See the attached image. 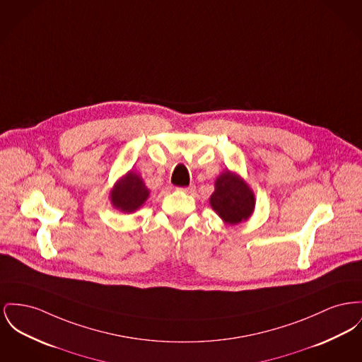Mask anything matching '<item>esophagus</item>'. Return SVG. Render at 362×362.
I'll return each mask as SVG.
<instances>
[{
  "label": "esophagus",
  "instance_id": "esophagus-1",
  "mask_svg": "<svg viewBox=\"0 0 362 362\" xmlns=\"http://www.w3.org/2000/svg\"><path fill=\"white\" fill-rule=\"evenodd\" d=\"M179 192H186V194H194L195 192V186H189V187H180V189H177Z\"/></svg>",
  "mask_w": 362,
  "mask_h": 362
}]
</instances>
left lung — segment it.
I'll list each match as a JSON object with an SVG mask.
<instances>
[{
	"mask_svg": "<svg viewBox=\"0 0 362 362\" xmlns=\"http://www.w3.org/2000/svg\"><path fill=\"white\" fill-rule=\"evenodd\" d=\"M209 204L226 224L236 226L249 220L255 212V192L240 175L223 170L214 180Z\"/></svg>",
	"mask_w": 362,
	"mask_h": 362,
	"instance_id": "left-lung-1",
	"label": "left lung"
}]
</instances>
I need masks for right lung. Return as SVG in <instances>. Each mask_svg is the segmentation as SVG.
Returning <instances> with one entry per match:
<instances>
[{"label":"right lung","instance_id":"add662e5","mask_svg":"<svg viewBox=\"0 0 362 362\" xmlns=\"http://www.w3.org/2000/svg\"><path fill=\"white\" fill-rule=\"evenodd\" d=\"M149 195L150 190L141 175L128 170L113 185L109 192V199L115 209L128 214L142 208Z\"/></svg>","mask_w":362,"mask_h":362}]
</instances>
